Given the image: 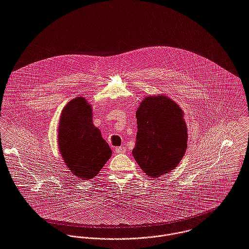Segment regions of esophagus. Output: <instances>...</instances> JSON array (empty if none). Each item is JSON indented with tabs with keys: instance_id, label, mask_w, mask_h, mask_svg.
<instances>
[{
	"instance_id": "obj_1",
	"label": "esophagus",
	"mask_w": 249,
	"mask_h": 249,
	"mask_svg": "<svg viewBox=\"0 0 249 249\" xmlns=\"http://www.w3.org/2000/svg\"><path fill=\"white\" fill-rule=\"evenodd\" d=\"M115 152H116V153H119V154H121V153H124V152H125V148H124V146L117 147V148H115Z\"/></svg>"
}]
</instances>
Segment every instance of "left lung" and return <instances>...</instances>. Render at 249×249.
Returning <instances> with one entry per match:
<instances>
[{
  "label": "left lung",
  "mask_w": 249,
  "mask_h": 249,
  "mask_svg": "<svg viewBox=\"0 0 249 249\" xmlns=\"http://www.w3.org/2000/svg\"><path fill=\"white\" fill-rule=\"evenodd\" d=\"M137 136L132 155L147 176L157 178L175 169L187 148L180 107L165 95L146 96L136 111Z\"/></svg>",
  "instance_id": "1"
}]
</instances>
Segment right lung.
I'll return each instance as SVG.
<instances>
[{"instance_id": "obj_1", "label": "right lung", "mask_w": 249, "mask_h": 249, "mask_svg": "<svg viewBox=\"0 0 249 249\" xmlns=\"http://www.w3.org/2000/svg\"><path fill=\"white\" fill-rule=\"evenodd\" d=\"M58 144L69 169L78 178L90 179L111 158L112 151L92 124V109L85 97H75L62 111Z\"/></svg>"}]
</instances>
